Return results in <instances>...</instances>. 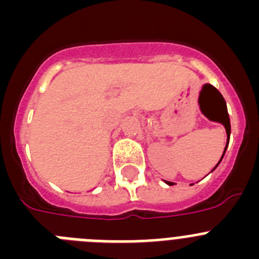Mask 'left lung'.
Here are the masks:
<instances>
[{
	"instance_id": "left-lung-1",
	"label": "left lung",
	"mask_w": 259,
	"mask_h": 259,
	"mask_svg": "<svg viewBox=\"0 0 259 259\" xmlns=\"http://www.w3.org/2000/svg\"><path fill=\"white\" fill-rule=\"evenodd\" d=\"M203 88H211L212 92H214L215 95L218 96L219 101L222 102V106H223V109H224V115L223 116H218V118H217V119H214V120H217V122L222 123V124L224 125V128H226V132H227V145H226V148H224L223 155H222V158H221V161H222V159H223V157H224V153H226V150H227L228 140H230V135H231V123H230V116H228V113H227V105H226V101H224L223 96H222L221 93H219V91L217 88H215V87L210 85V84H205V85H203ZM221 161L218 162V164L221 163ZM218 164H217V166H215L214 168H212V170H215V168L218 167ZM164 183H167V184H168V185H172V183H170V182H164Z\"/></svg>"
}]
</instances>
